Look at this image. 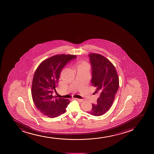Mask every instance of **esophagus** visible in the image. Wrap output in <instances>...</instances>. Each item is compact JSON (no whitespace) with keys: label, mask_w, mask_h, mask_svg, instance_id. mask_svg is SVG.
Returning <instances> with one entry per match:
<instances>
[{"label":"esophagus","mask_w":154,"mask_h":154,"mask_svg":"<svg viewBox=\"0 0 154 154\" xmlns=\"http://www.w3.org/2000/svg\"><path fill=\"white\" fill-rule=\"evenodd\" d=\"M75 99L78 101H79V102H82L83 101V99H81L75 98Z\"/></svg>","instance_id":"34e87169"}]
</instances>
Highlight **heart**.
Segmentation results:
<instances>
[{
  "label": "heart",
  "mask_w": 154,
  "mask_h": 154,
  "mask_svg": "<svg viewBox=\"0 0 154 154\" xmlns=\"http://www.w3.org/2000/svg\"><path fill=\"white\" fill-rule=\"evenodd\" d=\"M87 66V63L85 61H82L81 62V64L79 66Z\"/></svg>",
  "instance_id": "obj_1"
}]
</instances>
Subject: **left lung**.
<instances>
[{
  "label": "left lung",
  "mask_w": 154,
  "mask_h": 154,
  "mask_svg": "<svg viewBox=\"0 0 154 154\" xmlns=\"http://www.w3.org/2000/svg\"><path fill=\"white\" fill-rule=\"evenodd\" d=\"M88 56L92 66V85L96 87L95 93L100 96L97 104H92V109L87 112L93 116H101L112 106L119 88V78L115 67L106 58L96 53H90Z\"/></svg>",
  "instance_id": "obj_1"
}]
</instances>
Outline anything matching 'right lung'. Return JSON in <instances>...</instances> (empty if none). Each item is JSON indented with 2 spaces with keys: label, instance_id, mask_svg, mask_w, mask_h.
Wrapping results in <instances>:
<instances>
[{
  "label": "right lung",
  "instance_id": "1",
  "mask_svg": "<svg viewBox=\"0 0 154 154\" xmlns=\"http://www.w3.org/2000/svg\"><path fill=\"white\" fill-rule=\"evenodd\" d=\"M76 58V55L70 54L56 55L45 59L37 68L32 81V96L37 109L45 116L57 117L66 112L70 101L66 99H56L52 94L56 92L63 67Z\"/></svg>",
  "mask_w": 154,
  "mask_h": 154
}]
</instances>
